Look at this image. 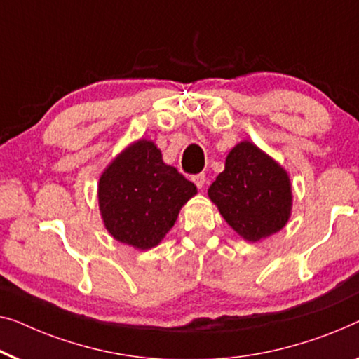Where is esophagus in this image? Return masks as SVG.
Returning <instances> with one entry per match:
<instances>
[{
    "instance_id": "obj_1",
    "label": "esophagus",
    "mask_w": 359,
    "mask_h": 359,
    "mask_svg": "<svg viewBox=\"0 0 359 359\" xmlns=\"http://www.w3.org/2000/svg\"><path fill=\"white\" fill-rule=\"evenodd\" d=\"M192 181H194V184L197 186V188L202 189V188H204V184H205V175L204 173L194 175V176H192Z\"/></svg>"
}]
</instances>
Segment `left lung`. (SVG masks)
I'll use <instances>...</instances> for the list:
<instances>
[{"label": "left lung", "mask_w": 359, "mask_h": 359, "mask_svg": "<svg viewBox=\"0 0 359 359\" xmlns=\"http://www.w3.org/2000/svg\"><path fill=\"white\" fill-rule=\"evenodd\" d=\"M207 192L228 225L246 241L280 231L292 215L288 173L249 141L230 150L225 170Z\"/></svg>", "instance_id": "left-lung-1"}]
</instances>
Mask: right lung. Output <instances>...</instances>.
<instances>
[{
	"instance_id": "1",
	"label": "right lung",
	"mask_w": 359,
	"mask_h": 359,
	"mask_svg": "<svg viewBox=\"0 0 359 359\" xmlns=\"http://www.w3.org/2000/svg\"><path fill=\"white\" fill-rule=\"evenodd\" d=\"M197 188L152 141L139 139L108 165L98 181V207L108 233L119 243L150 249L175 225Z\"/></svg>"
}]
</instances>
